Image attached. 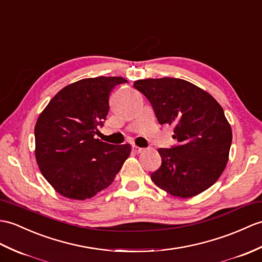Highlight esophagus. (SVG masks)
<instances>
[{
  "mask_svg": "<svg viewBox=\"0 0 262 262\" xmlns=\"http://www.w3.org/2000/svg\"><path fill=\"white\" fill-rule=\"evenodd\" d=\"M133 150H134V151H135V153L139 154V153H142V151L144 150V148H142V147H138V146H136V145H134V146H133Z\"/></svg>",
  "mask_w": 262,
  "mask_h": 262,
  "instance_id": "esophagus-1",
  "label": "esophagus"
}]
</instances>
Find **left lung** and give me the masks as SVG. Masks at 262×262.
<instances>
[{
  "mask_svg": "<svg viewBox=\"0 0 262 262\" xmlns=\"http://www.w3.org/2000/svg\"><path fill=\"white\" fill-rule=\"evenodd\" d=\"M134 87L146 97L161 125H173L178 144L160 148L154 183L174 196L191 198L213 185L226 168L232 130L213 97L178 78L144 79Z\"/></svg>",
  "mask_w": 262,
  "mask_h": 262,
  "instance_id": "left-lung-1",
  "label": "left lung"
}]
</instances>
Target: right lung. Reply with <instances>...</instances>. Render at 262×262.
<instances>
[{
	"instance_id": "obj_1",
	"label": "right lung",
	"mask_w": 262,
	"mask_h": 262,
	"mask_svg": "<svg viewBox=\"0 0 262 262\" xmlns=\"http://www.w3.org/2000/svg\"><path fill=\"white\" fill-rule=\"evenodd\" d=\"M123 77H96L64 87L41 113L34 128L35 159L61 195L84 200L111 185L130 154V145L95 138L109 112L112 89Z\"/></svg>"
}]
</instances>
